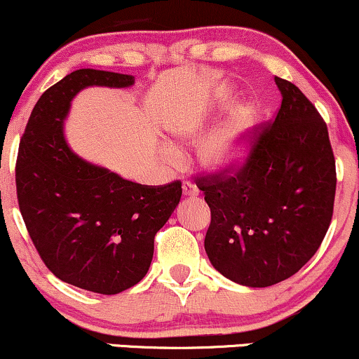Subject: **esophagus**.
Returning <instances> with one entry per match:
<instances>
[{
	"label": "esophagus",
	"mask_w": 359,
	"mask_h": 359,
	"mask_svg": "<svg viewBox=\"0 0 359 359\" xmlns=\"http://www.w3.org/2000/svg\"><path fill=\"white\" fill-rule=\"evenodd\" d=\"M182 194H184V197H194L195 198L198 195L197 185L192 184V182H184L182 184Z\"/></svg>",
	"instance_id": "obj_1"
}]
</instances>
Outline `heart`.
I'll use <instances>...</instances> for the list:
<instances>
[{"instance_id":"heart-1","label":"heart","mask_w":359,"mask_h":359,"mask_svg":"<svg viewBox=\"0 0 359 359\" xmlns=\"http://www.w3.org/2000/svg\"><path fill=\"white\" fill-rule=\"evenodd\" d=\"M224 90L220 97H225ZM257 124V111L252 104H240L213 126L202 139L197 151V161L203 169L213 174L237 169L248 154V144ZM205 117L195 114H174L169 119V134L179 146L197 142L205 133ZM162 162L167 165L179 164V152L172 147L161 151Z\"/></svg>"}]
</instances>
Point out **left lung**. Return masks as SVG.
<instances>
[{
	"instance_id": "8db88e82",
	"label": "left lung",
	"mask_w": 359,
	"mask_h": 359,
	"mask_svg": "<svg viewBox=\"0 0 359 359\" xmlns=\"http://www.w3.org/2000/svg\"><path fill=\"white\" fill-rule=\"evenodd\" d=\"M281 106L233 175L197 179L212 220L205 252L225 278L265 288L315 255L333 217L337 170L325 121L297 86L275 76Z\"/></svg>"
}]
</instances>
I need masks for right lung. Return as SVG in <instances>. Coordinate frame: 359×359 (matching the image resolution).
Instances as JSON below:
<instances>
[{
  "mask_svg": "<svg viewBox=\"0 0 359 359\" xmlns=\"http://www.w3.org/2000/svg\"><path fill=\"white\" fill-rule=\"evenodd\" d=\"M134 83L117 72H71L36 102L18 152V202L39 257L59 280L101 294L146 276L154 237L182 195L179 180L161 187L130 182L67 146L65 122L81 90Z\"/></svg>",
  "mask_w": 359,
  "mask_h": 359,
  "instance_id": "1",
  "label": "right lung"
}]
</instances>
